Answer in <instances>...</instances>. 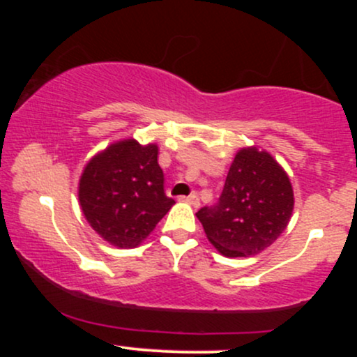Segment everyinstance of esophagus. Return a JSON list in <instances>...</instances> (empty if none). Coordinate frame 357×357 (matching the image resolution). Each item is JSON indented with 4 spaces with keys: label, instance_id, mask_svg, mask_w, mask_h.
<instances>
[{
    "label": "esophagus",
    "instance_id": "esophagus-1",
    "mask_svg": "<svg viewBox=\"0 0 357 357\" xmlns=\"http://www.w3.org/2000/svg\"><path fill=\"white\" fill-rule=\"evenodd\" d=\"M181 202H186V203H190V204H192V206H199V198H198V195H196V192H192V195H190V196H181Z\"/></svg>",
    "mask_w": 357,
    "mask_h": 357
}]
</instances>
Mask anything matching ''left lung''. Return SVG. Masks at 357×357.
<instances>
[{
  "label": "left lung",
  "mask_w": 357,
  "mask_h": 357,
  "mask_svg": "<svg viewBox=\"0 0 357 357\" xmlns=\"http://www.w3.org/2000/svg\"><path fill=\"white\" fill-rule=\"evenodd\" d=\"M294 210L289 176L265 151L241 149L218 203L196 213L208 240L225 257H250L275 241Z\"/></svg>",
  "instance_id": "8db88e82"
}]
</instances>
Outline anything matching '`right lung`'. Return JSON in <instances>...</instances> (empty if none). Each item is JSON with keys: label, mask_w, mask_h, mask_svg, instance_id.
I'll list each match as a JSON object with an SVG mask.
<instances>
[{"label": "right lung", "mask_w": 357, "mask_h": 357, "mask_svg": "<svg viewBox=\"0 0 357 357\" xmlns=\"http://www.w3.org/2000/svg\"><path fill=\"white\" fill-rule=\"evenodd\" d=\"M79 199L85 218L109 243L137 247L171 210L158 146L134 139L109 146L85 166Z\"/></svg>", "instance_id": "1"}]
</instances>
